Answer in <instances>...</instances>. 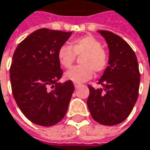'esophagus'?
<instances>
[{"label":"esophagus","instance_id":"1","mask_svg":"<svg viewBox=\"0 0 150 150\" xmlns=\"http://www.w3.org/2000/svg\"><path fill=\"white\" fill-rule=\"evenodd\" d=\"M74 85H75V88H78V87H79V86H80V83H74Z\"/></svg>","mask_w":150,"mask_h":150}]
</instances>
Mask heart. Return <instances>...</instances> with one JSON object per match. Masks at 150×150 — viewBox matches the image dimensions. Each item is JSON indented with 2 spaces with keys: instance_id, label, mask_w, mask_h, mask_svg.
Returning a JSON list of instances; mask_svg holds the SVG:
<instances>
[{
  "instance_id": "obj_1",
  "label": "heart",
  "mask_w": 150,
  "mask_h": 150,
  "mask_svg": "<svg viewBox=\"0 0 150 150\" xmlns=\"http://www.w3.org/2000/svg\"><path fill=\"white\" fill-rule=\"evenodd\" d=\"M83 54L80 66L71 68L65 73V77L75 83L89 80L93 71L103 72L108 65V53L102 47V42L93 35H84L73 39L69 46H62L57 53L60 64L69 69L74 63L76 55Z\"/></svg>"
}]
</instances>
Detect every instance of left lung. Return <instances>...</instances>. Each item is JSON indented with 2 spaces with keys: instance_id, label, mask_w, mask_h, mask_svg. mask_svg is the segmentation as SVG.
Segmentation results:
<instances>
[{
  "instance_id": "1",
  "label": "left lung",
  "mask_w": 150,
  "mask_h": 150,
  "mask_svg": "<svg viewBox=\"0 0 150 150\" xmlns=\"http://www.w3.org/2000/svg\"><path fill=\"white\" fill-rule=\"evenodd\" d=\"M98 33L108 47V65L98 81L103 88L88 86L87 105L95 121L112 126L126 120L137 101L139 66L135 52L122 37L106 30Z\"/></svg>"
}]
</instances>
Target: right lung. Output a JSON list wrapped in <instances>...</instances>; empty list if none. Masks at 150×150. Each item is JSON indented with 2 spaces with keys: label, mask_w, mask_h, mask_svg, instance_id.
<instances>
[{
  "label": "right lung",
  "mask_w": 150,
  "mask_h": 150,
  "mask_svg": "<svg viewBox=\"0 0 150 150\" xmlns=\"http://www.w3.org/2000/svg\"><path fill=\"white\" fill-rule=\"evenodd\" d=\"M71 35L40 28L14 53L9 71L12 93L21 111L35 124L53 126L66 115L75 87L71 81L59 82L62 70L57 53Z\"/></svg>",
  "instance_id": "1"
}]
</instances>
